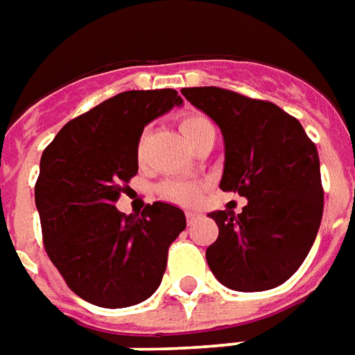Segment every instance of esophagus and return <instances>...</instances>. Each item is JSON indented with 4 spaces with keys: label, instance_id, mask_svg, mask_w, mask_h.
I'll return each instance as SVG.
<instances>
[{
    "label": "esophagus",
    "instance_id": "esophagus-1",
    "mask_svg": "<svg viewBox=\"0 0 355 355\" xmlns=\"http://www.w3.org/2000/svg\"><path fill=\"white\" fill-rule=\"evenodd\" d=\"M198 218H200V214H196V211H187V221H188V223L196 221Z\"/></svg>",
    "mask_w": 355,
    "mask_h": 355
}]
</instances>
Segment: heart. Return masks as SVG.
<instances>
[{
  "label": "heart",
  "instance_id": "obj_1",
  "mask_svg": "<svg viewBox=\"0 0 355 355\" xmlns=\"http://www.w3.org/2000/svg\"><path fill=\"white\" fill-rule=\"evenodd\" d=\"M209 126H211V122L202 114H190V116L182 118V122H180V130L190 141V146ZM144 141H146V134L139 139V153L144 149ZM161 196L167 198L171 202H177V204H194L200 198V188L196 184H190V182H165L161 187Z\"/></svg>",
  "mask_w": 355,
  "mask_h": 355
}]
</instances>
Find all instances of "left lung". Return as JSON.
<instances>
[{
    "instance_id": "8db88e82",
    "label": "left lung",
    "mask_w": 355,
    "mask_h": 355,
    "mask_svg": "<svg viewBox=\"0 0 355 355\" xmlns=\"http://www.w3.org/2000/svg\"><path fill=\"white\" fill-rule=\"evenodd\" d=\"M182 95L221 130L219 188L248 200L237 216L209 214L219 227L206 250L209 270L235 291L278 288L307 259L322 219L317 147L299 120L272 103L219 87L182 89Z\"/></svg>"
}]
</instances>
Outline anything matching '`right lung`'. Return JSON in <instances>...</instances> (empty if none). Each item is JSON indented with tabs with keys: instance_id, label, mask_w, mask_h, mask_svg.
<instances>
[{
	"instance_id": "add662e5",
	"label": "right lung",
	"mask_w": 355,
	"mask_h": 355,
	"mask_svg": "<svg viewBox=\"0 0 355 355\" xmlns=\"http://www.w3.org/2000/svg\"><path fill=\"white\" fill-rule=\"evenodd\" d=\"M182 107L175 89L126 91L67 122L40 159L35 202L44 247L69 289L107 309L132 307L159 288L171 243L187 229L167 202L141 216L118 211L137 173L144 128Z\"/></svg>"
}]
</instances>
